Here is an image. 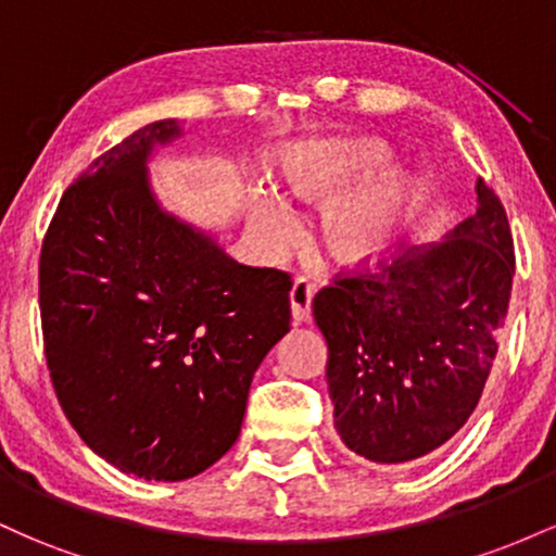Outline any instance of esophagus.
<instances>
[{
    "label": "esophagus",
    "instance_id": "1",
    "mask_svg": "<svg viewBox=\"0 0 556 556\" xmlns=\"http://www.w3.org/2000/svg\"><path fill=\"white\" fill-rule=\"evenodd\" d=\"M311 300H314V285H311L305 277H298L295 285H292V290H290L292 321L295 324L311 321Z\"/></svg>",
    "mask_w": 556,
    "mask_h": 556
}]
</instances>
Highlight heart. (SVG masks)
Masks as SVG:
<instances>
[{
    "label": "heart",
    "mask_w": 556,
    "mask_h": 556,
    "mask_svg": "<svg viewBox=\"0 0 556 556\" xmlns=\"http://www.w3.org/2000/svg\"><path fill=\"white\" fill-rule=\"evenodd\" d=\"M387 162L381 146H348L327 156H308L290 162L287 182L300 195H329L348 182L366 177L368 172ZM410 201V185L402 175H387L358 193L342 198L327 214V242L334 256L344 261H363L379 256L392 242ZM253 229L261 242L282 248L298 235V216L277 193L256 195L253 201Z\"/></svg>",
    "instance_id": "heart-1"
}]
</instances>
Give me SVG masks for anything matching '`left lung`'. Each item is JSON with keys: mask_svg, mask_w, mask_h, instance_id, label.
Instances as JSON below:
<instances>
[{"mask_svg": "<svg viewBox=\"0 0 556 556\" xmlns=\"http://www.w3.org/2000/svg\"><path fill=\"white\" fill-rule=\"evenodd\" d=\"M450 238L334 274L314 298L327 337L334 429L371 463H407L450 442L476 410L496 358L515 274L500 195Z\"/></svg>", "mask_w": 556, "mask_h": 556, "instance_id": "left-lung-1", "label": "left lung"}]
</instances>
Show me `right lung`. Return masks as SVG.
I'll list each match as a JSON object with an SVG mask.
<instances>
[{
    "mask_svg": "<svg viewBox=\"0 0 556 556\" xmlns=\"http://www.w3.org/2000/svg\"><path fill=\"white\" fill-rule=\"evenodd\" d=\"M175 119L93 159L38 261L43 353L62 410L123 473L185 481L238 442L248 389L290 331L287 271L242 266L156 206L146 180Z\"/></svg>",
    "mask_w": 556,
    "mask_h": 556,
    "instance_id": "right-lung-1",
    "label": "right lung"
}]
</instances>
